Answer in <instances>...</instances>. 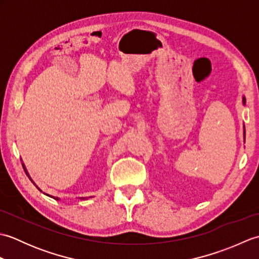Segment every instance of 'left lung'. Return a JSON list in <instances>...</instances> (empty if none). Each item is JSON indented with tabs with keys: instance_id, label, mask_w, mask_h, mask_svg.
I'll list each match as a JSON object with an SVG mask.
<instances>
[{
	"instance_id": "obj_1",
	"label": "left lung",
	"mask_w": 259,
	"mask_h": 259,
	"mask_svg": "<svg viewBox=\"0 0 259 259\" xmlns=\"http://www.w3.org/2000/svg\"><path fill=\"white\" fill-rule=\"evenodd\" d=\"M243 103H244V104L246 103V99H245V97H243ZM244 139H245V125H244Z\"/></svg>"
}]
</instances>
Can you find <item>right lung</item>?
Here are the masks:
<instances>
[{
	"mask_svg": "<svg viewBox=\"0 0 259 259\" xmlns=\"http://www.w3.org/2000/svg\"><path fill=\"white\" fill-rule=\"evenodd\" d=\"M23 168H24V170H25V167H24V166H23ZM25 172H26V171H25ZM26 174H27V172H26ZM48 196H49V195H48ZM51 197H52V196H51ZM53 198H54V197H53ZM54 199H57V200H59V198L57 197V198H54Z\"/></svg>",
	"mask_w": 259,
	"mask_h": 259,
	"instance_id": "obj_1",
	"label": "right lung"
}]
</instances>
